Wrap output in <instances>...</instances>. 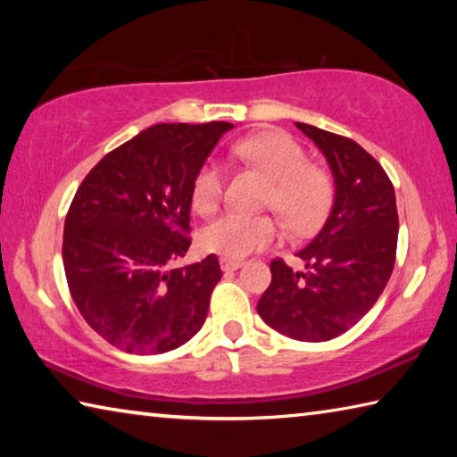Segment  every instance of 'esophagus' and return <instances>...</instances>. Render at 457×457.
<instances>
[{"instance_id": "esophagus-1", "label": "esophagus", "mask_w": 457, "mask_h": 457, "mask_svg": "<svg viewBox=\"0 0 457 457\" xmlns=\"http://www.w3.org/2000/svg\"><path fill=\"white\" fill-rule=\"evenodd\" d=\"M220 266L223 272H234L239 266H242V260H234V258H221Z\"/></svg>"}]
</instances>
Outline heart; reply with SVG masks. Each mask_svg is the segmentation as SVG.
<instances>
[{
	"instance_id": "obj_1",
	"label": "heart",
	"mask_w": 457,
	"mask_h": 457,
	"mask_svg": "<svg viewBox=\"0 0 457 457\" xmlns=\"http://www.w3.org/2000/svg\"><path fill=\"white\" fill-rule=\"evenodd\" d=\"M231 154L272 179L268 205L280 213L292 231L306 234L324 220L332 197L330 179L320 169L306 165V153L292 137L264 130L234 143ZM221 195L223 167L218 161H207L193 179L191 204L199 213H212ZM278 237L280 229L272 218L242 212L221 213L201 229V245L207 252L234 260L272 245Z\"/></svg>"
}]
</instances>
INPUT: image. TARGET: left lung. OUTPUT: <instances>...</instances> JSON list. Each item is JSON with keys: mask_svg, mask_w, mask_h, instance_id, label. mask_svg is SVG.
Returning a JSON list of instances; mask_svg holds the SVG:
<instances>
[{"mask_svg": "<svg viewBox=\"0 0 457 457\" xmlns=\"http://www.w3.org/2000/svg\"><path fill=\"white\" fill-rule=\"evenodd\" d=\"M296 127L327 159L335 201L322 229L296 253L304 272L282 260L270 264L272 282L258 314L280 335L320 343L354 327L383 294L395 266L399 218L393 183L359 143Z\"/></svg>", "mask_w": 457, "mask_h": 457, "instance_id": "left-lung-1", "label": "left lung"}]
</instances>
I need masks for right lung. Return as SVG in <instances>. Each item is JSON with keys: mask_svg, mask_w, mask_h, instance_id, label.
<instances>
[{"mask_svg": "<svg viewBox=\"0 0 457 457\" xmlns=\"http://www.w3.org/2000/svg\"><path fill=\"white\" fill-rule=\"evenodd\" d=\"M231 122L145 129L84 177L64 221L62 260L72 300L106 343L159 354L204 327L218 256L187 253L193 179Z\"/></svg>", "mask_w": 457, "mask_h": 457, "instance_id": "obj_1", "label": "right lung"}]
</instances>
